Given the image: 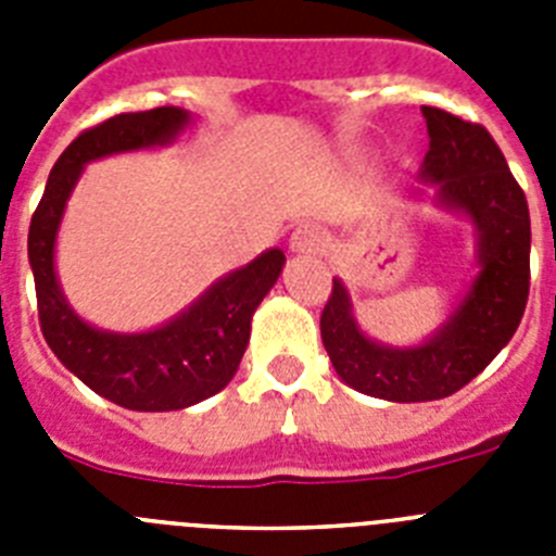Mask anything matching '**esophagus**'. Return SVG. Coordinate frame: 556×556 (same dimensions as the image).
Returning a JSON list of instances; mask_svg holds the SVG:
<instances>
[{"instance_id":"1","label":"esophagus","mask_w":556,"mask_h":556,"mask_svg":"<svg viewBox=\"0 0 556 556\" xmlns=\"http://www.w3.org/2000/svg\"><path fill=\"white\" fill-rule=\"evenodd\" d=\"M289 244H292L294 253H317V250L326 244V233H323L317 225H301V228L292 233Z\"/></svg>"}]
</instances>
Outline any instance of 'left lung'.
Returning a JSON list of instances; mask_svg holds the SVG:
<instances>
[{
    "instance_id": "obj_1",
    "label": "left lung",
    "mask_w": 556,
    "mask_h": 556,
    "mask_svg": "<svg viewBox=\"0 0 556 556\" xmlns=\"http://www.w3.org/2000/svg\"><path fill=\"white\" fill-rule=\"evenodd\" d=\"M429 127L420 178L445 208L462 211L479 230L481 273L437 337L420 348L376 345L358 331L339 278L320 314L323 345L353 390L397 404L437 401L473 381L513 339L529 301L527 194L495 139L476 122L424 105Z\"/></svg>"
}]
</instances>
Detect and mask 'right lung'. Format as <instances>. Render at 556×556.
I'll list each match as a JSON object with an SVG mask.
<instances>
[{
	"mask_svg": "<svg viewBox=\"0 0 556 556\" xmlns=\"http://www.w3.org/2000/svg\"><path fill=\"white\" fill-rule=\"evenodd\" d=\"M186 122L189 113L164 105L119 113L83 130L49 172L29 223L27 255L47 345L97 395L136 412L186 409L223 390L248 348L250 317L287 262L281 250H267L214 283L180 317L147 333L97 331L68 308L55 278V233L83 164L111 152L166 144Z\"/></svg>",
	"mask_w": 556,
	"mask_h": 556,
	"instance_id": "obj_1",
	"label": "right lung"
}]
</instances>
